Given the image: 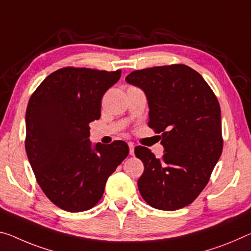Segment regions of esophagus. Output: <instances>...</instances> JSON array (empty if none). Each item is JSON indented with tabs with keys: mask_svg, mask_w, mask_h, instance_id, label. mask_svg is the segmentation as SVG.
<instances>
[{
	"mask_svg": "<svg viewBox=\"0 0 251 251\" xmlns=\"http://www.w3.org/2000/svg\"><path fill=\"white\" fill-rule=\"evenodd\" d=\"M128 146H129V154L130 155H134V144L133 143H128Z\"/></svg>",
	"mask_w": 251,
	"mask_h": 251,
	"instance_id": "1",
	"label": "esophagus"
}]
</instances>
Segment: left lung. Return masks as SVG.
<instances>
[{
	"instance_id": "obj_1",
	"label": "left lung",
	"mask_w": 251,
	"mask_h": 251,
	"mask_svg": "<svg viewBox=\"0 0 251 251\" xmlns=\"http://www.w3.org/2000/svg\"><path fill=\"white\" fill-rule=\"evenodd\" d=\"M125 80L145 93L149 126L161 133L164 147L161 158L146 147L135 149L144 164L137 181L141 196L158 210L184 208L208 184L222 153L221 110L216 95L200 74L185 65L135 70Z\"/></svg>"
}]
</instances>
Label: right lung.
Segmentation results:
<instances>
[{"label":"right lung","instance_id":"right-lung-1","mask_svg":"<svg viewBox=\"0 0 251 251\" xmlns=\"http://www.w3.org/2000/svg\"><path fill=\"white\" fill-rule=\"evenodd\" d=\"M121 70L66 67L43 80L25 114V151L48 199L68 212L86 211L104 194L107 178L125 160L128 145L89 141V123L100 117L101 98Z\"/></svg>","mask_w":251,"mask_h":251}]
</instances>
